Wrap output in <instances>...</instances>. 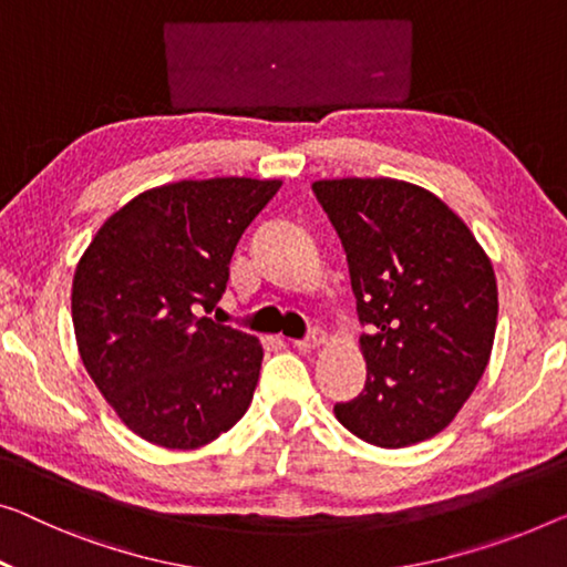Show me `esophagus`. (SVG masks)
Returning a JSON list of instances; mask_svg holds the SVG:
<instances>
[{"label": "esophagus", "instance_id": "obj_1", "mask_svg": "<svg viewBox=\"0 0 567 567\" xmlns=\"http://www.w3.org/2000/svg\"><path fill=\"white\" fill-rule=\"evenodd\" d=\"M323 341H326L323 333L312 331V333L306 336V338H295L292 346H295V349H298V351H312V349H318V346L323 343Z\"/></svg>", "mask_w": 567, "mask_h": 567}]
</instances>
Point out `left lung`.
Here are the masks:
<instances>
[{"label":"left lung","mask_w":567,"mask_h":567,"mask_svg":"<svg viewBox=\"0 0 567 567\" xmlns=\"http://www.w3.org/2000/svg\"><path fill=\"white\" fill-rule=\"evenodd\" d=\"M346 249L367 359L364 392L338 422L379 447L451 425L488 364L499 316L492 259L445 203L394 177L316 181Z\"/></svg>","instance_id":"obj_1"}]
</instances>
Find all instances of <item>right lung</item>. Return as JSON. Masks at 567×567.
Segmentation results:
<instances>
[{"instance_id": "add662e5", "label": "right lung", "mask_w": 567, "mask_h": 567, "mask_svg": "<svg viewBox=\"0 0 567 567\" xmlns=\"http://www.w3.org/2000/svg\"><path fill=\"white\" fill-rule=\"evenodd\" d=\"M282 181L208 177L140 193L75 267V343L142 441L193 451L231 430L259 379V338L214 323L241 234Z\"/></svg>"}]
</instances>
